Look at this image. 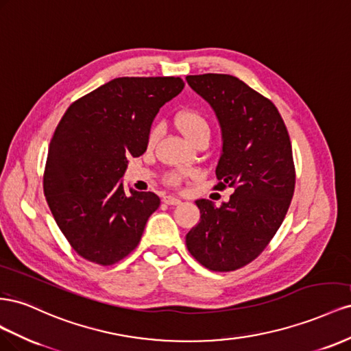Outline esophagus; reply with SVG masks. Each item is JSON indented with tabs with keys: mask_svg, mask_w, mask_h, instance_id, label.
Segmentation results:
<instances>
[{
	"mask_svg": "<svg viewBox=\"0 0 351 351\" xmlns=\"http://www.w3.org/2000/svg\"><path fill=\"white\" fill-rule=\"evenodd\" d=\"M163 202H165L166 204H169V206H178V204H181V199L173 197V195H165V197H163Z\"/></svg>",
	"mask_w": 351,
	"mask_h": 351,
	"instance_id": "esophagus-1",
	"label": "esophagus"
}]
</instances>
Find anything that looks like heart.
I'll use <instances>...</instances> for the list:
<instances>
[{"label": "heart", "mask_w": 351, "mask_h": 351, "mask_svg": "<svg viewBox=\"0 0 351 351\" xmlns=\"http://www.w3.org/2000/svg\"><path fill=\"white\" fill-rule=\"evenodd\" d=\"M175 125L188 141H191L193 144L198 141L199 138L210 135V126H208L207 119L199 113L198 110H194V108H185V110H181V112H178L175 116ZM157 136H158V129L153 128L148 135V144L153 145L156 143ZM182 176L184 175L181 172L170 173L167 178V182L170 185H179L182 181Z\"/></svg>", "instance_id": "1"}]
</instances>
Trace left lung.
<instances>
[{"instance_id": "obj_1", "label": "left lung", "mask_w": 351, "mask_h": 351, "mask_svg": "<svg viewBox=\"0 0 351 351\" xmlns=\"http://www.w3.org/2000/svg\"><path fill=\"white\" fill-rule=\"evenodd\" d=\"M186 82L222 129L215 188L231 186L234 194L220 207L197 199L202 216L185 241L204 267L229 272L253 262L284 222L295 186L291 141L275 104L238 77L206 73Z\"/></svg>"}]
</instances>
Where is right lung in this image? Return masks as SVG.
<instances>
[{
	"label": "right lung",
	"instance_id": "1",
	"mask_svg": "<svg viewBox=\"0 0 351 351\" xmlns=\"http://www.w3.org/2000/svg\"><path fill=\"white\" fill-rule=\"evenodd\" d=\"M181 77H116L76 99L56 128L44 194L75 252L103 266L139 244L160 206L154 193H125L128 157L145 153L160 107L184 89Z\"/></svg>",
	"mask_w": 351,
	"mask_h": 351
}]
</instances>
